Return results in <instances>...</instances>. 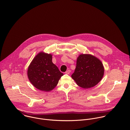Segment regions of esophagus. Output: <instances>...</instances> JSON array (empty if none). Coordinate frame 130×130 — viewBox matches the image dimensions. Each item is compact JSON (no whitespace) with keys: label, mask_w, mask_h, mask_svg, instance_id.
Segmentation results:
<instances>
[{"label":"esophagus","mask_w":130,"mask_h":130,"mask_svg":"<svg viewBox=\"0 0 130 130\" xmlns=\"http://www.w3.org/2000/svg\"><path fill=\"white\" fill-rule=\"evenodd\" d=\"M70 73V70H68L67 71H66L65 72V74H69Z\"/></svg>","instance_id":"esophagus-1"}]
</instances>
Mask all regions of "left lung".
Wrapping results in <instances>:
<instances>
[{
  "label": "left lung",
  "instance_id": "8db88e82",
  "mask_svg": "<svg viewBox=\"0 0 130 130\" xmlns=\"http://www.w3.org/2000/svg\"><path fill=\"white\" fill-rule=\"evenodd\" d=\"M104 74L103 64L99 59L91 55L81 54L71 77L80 87L89 88L101 80Z\"/></svg>",
  "mask_w": 130,
  "mask_h": 130
}]
</instances>
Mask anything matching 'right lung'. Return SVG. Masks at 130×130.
<instances>
[{
  "label": "right lung",
  "instance_id": "obj_1",
  "mask_svg": "<svg viewBox=\"0 0 130 130\" xmlns=\"http://www.w3.org/2000/svg\"><path fill=\"white\" fill-rule=\"evenodd\" d=\"M63 75L52 62V55L39 53L32 60L27 70L30 82L37 89L49 91L57 85Z\"/></svg>",
  "mask_w": 130,
  "mask_h": 130
}]
</instances>
